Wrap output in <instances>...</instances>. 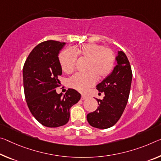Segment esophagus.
<instances>
[{"label":"esophagus","mask_w":161,"mask_h":161,"mask_svg":"<svg viewBox=\"0 0 161 161\" xmlns=\"http://www.w3.org/2000/svg\"><path fill=\"white\" fill-rule=\"evenodd\" d=\"M87 99V97L85 95H81V100H85V99Z\"/></svg>","instance_id":"1"}]
</instances>
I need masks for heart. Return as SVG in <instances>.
I'll list each match as a JSON object with an SVG mask.
<instances>
[{
	"label": "heart",
	"instance_id": "b5f03b06",
	"mask_svg": "<svg viewBox=\"0 0 161 161\" xmlns=\"http://www.w3.org/2000/svg\"><path fill=\"white\" fill-rule=\"evenodd\" d=\"M76 54L88 59L85 74H76L69 79L71 87L80 92H85L97 81V76L104 78L113 70L115 57L113 51L95 43L82 44L77 48H67L59 54V62L62 70L70 74L75 70Z\"/></svg>",
	"mask_w": 161,
	"mask_h": 161
}]
</instances>
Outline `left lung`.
I'll return each instance as SVG.
<instances>
[{
	"mask_svg": "<svg viewBox=\"0 0 161 161\" xmlns=\"http://www.w3.org/2000/svg\"><path fill=\"white\" fill-rule=\"evenodd\" d=\"M117 64L112 72L97 85V90L104 93L99 107L86 116L91 126L107 129L113 126L123 113L128 100L132 74L130 62L122 51L115 57Z\"/></svg>",
	"mask_w": 161,
	"mask_h": 161,
	"instance_id": "left-lung-1",
	"label": "left lung"
}]
</instances>
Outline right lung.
Listing matches in <instances>:
<instances>
[{
	"label": "right lung",
	"instance_id": "obj_1",
	"mask_svg": "<svg viewBox=\"0 0 161 161\" xmlns=\"http://www.w3.org/2000/svg\"><path fill=\"white\" fill-rule=\"evenodd\" d=\"M66 43L48 40L38 44L29 53L23 69L25 100L31 113L44 126L57 127L69 119V109L81 94L74 89L58 94L62 75L58 53Z\"/></svg>",
	"mask_w": 161,
	"mask_h": 161
}]
</instances>
